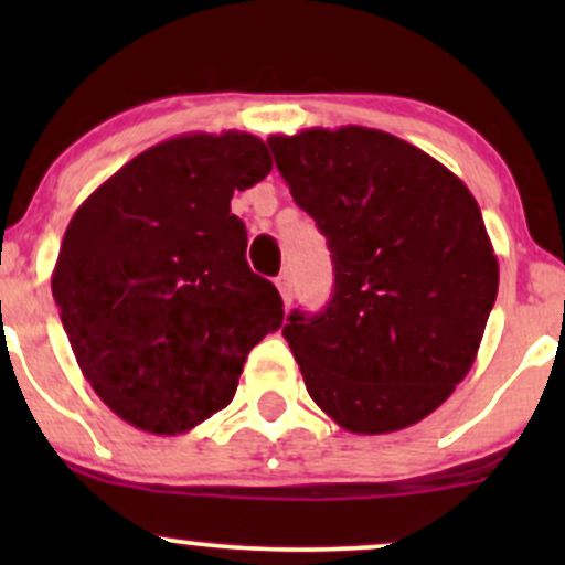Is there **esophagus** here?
I'll return each mask as SVG.
<instances>
[{
  "label": "esophagus",
  "mask_w": 565,
  "mask_h": 565,
  "mask_svg": "<svg viewBox=\"0 0 565 565\" xmlns=\"http://www.w3.org/2000/svg\"><path fill=\"white\" fill-rule=\"evenodd\" d=\"M276 287H278V291H281V297H284V305H289L291 302V274L289 270H281V274L276 276Z\"/></svg>",
  "instance_id": "esophagus-1"
}]
</instances>
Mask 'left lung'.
Returning a JSON list of instances; mask_svg holds the SVG:
<instances>
[{"label": "left lung", "mask_w": 565, "mask_h": 565, "mask_svg": "<svg viewBox=\"0 0 565 565\" xmlns=\"http://www.w3.org/2000/svg\"><path fill=\"white\" fill-rule=\"evenodd\" d=\"M268 146L332 252L327 305L295 308L281 329L310 398L353 433L419 423L470 372L497 300L476 199L380 129H308Z\"/></svg>", "instance_id": "1"}]
</instances>
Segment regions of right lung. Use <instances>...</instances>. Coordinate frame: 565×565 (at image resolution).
I'll use <instances>...</instances> for the list:
<instances>
[{
	"label": "right lung",
	"instance_id": "right-lung-1",
	"mask_svg": "<svg viewBox=\"0 0 565 565\" xmlns=\"http://www.w3.org/2000/svg\"><path fill=\"white\" fill-rule=\"evenodd\" d=\"M255 135L148 148L79 206L53 297L84 377L140 430L174 436L225 408L249 350L284 321L246 263L233 191L270 172Z\"/></svg>",
	"mask_w": 565,
	"mask_h": 565
}]
</instances>
